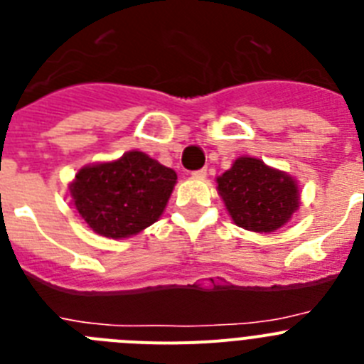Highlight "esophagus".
Segmentation results:
<instances>
[{"instance_id":"34e87169","label":"esophagus","mask_w":364,"mask_h":364,"mask_svg":"<svg viewBox=\"0 0 364 364\" xmlns=\"http://www.w3.org/2000/svg\"><path fill=\"white\" fill-rule=\"evenodd\" d=\"M205 175H208V171L205 169H198V171L193 173V178H198V180H204Z\"/></svg>"}]
</instances>
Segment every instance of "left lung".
I'll use <instances>...</instances> for the list:
<instances>
[{
  "instance_id": "8db88e82",
  "label": "left lung",
  "mask_w": 364,
  "mask_h": 364,
  "mask_svg": "<svg viewBox=\"0 0 364 364\" xmlns=\"http://www.w3.org/2000/svg\"><path fill=\"white\" fill-rule=\"evenodd\" d=\"M217 191L231 220L255 233H273L301 205L299 182L255 156H239L217 178Z\"/></svg>"
}]
</instances>
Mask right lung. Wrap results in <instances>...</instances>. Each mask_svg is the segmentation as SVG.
Here are the masks:
<instances>
[{"instance_id": "add662e5", "label": "right lung", "mask_w": 364, "mask_h": 364, "mask_svg": "<svg viewBox=\"0 0 364 364\" xmlns=\"http://www.w3.org/2000/svg\"><path fill=\"white\" fill-rule=\"evenodd\" d=\"M176 173L142 151H127L111 162L83 166L69 184L80 217L107 239L138 235L162 217Z\"/></svg>"}]
</instances>
